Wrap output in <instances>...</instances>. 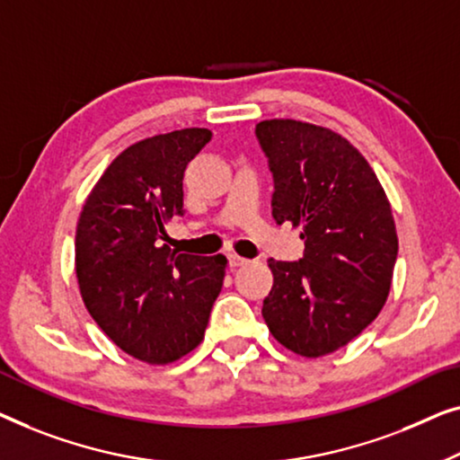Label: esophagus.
Wrapping results in <instances>:
<instances>
[{
  "label": "esophagus",
  "instance_id": "1",
  "mask_svg": "<svg viewBox=\"0 0 460 460\" xmlns=\"http://www.w3.org/2000/svg\"><path fill=\"white\" fill-rule=\"evenodd\" d=\"M229 258V267L231 269H237V267H243V264H248V258H243V256H239V254H231L227 256Z\"/></svg>",
  "mask_w": 460,
  "mask_h": 460
}]
</instances>
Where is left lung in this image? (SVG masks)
<instances>
[{"instance_id":"1","label":"left lung","mask_w":460,"mask_h":460,"mask_svg":"<svg viewBox=\"0 0 460 460\" xmlns=\"http://www.w3.org/2000/svg\"><path fill=\"white\" fill-rule=\"evenodd\" d=\"M256 139L273 172V218L300 225L304 239L300 261H269L264 323L288 350L325 357L373 323L390 294V202L362 154L332 128L273 119L258 122Z\"/></svg>"}]
</instances>
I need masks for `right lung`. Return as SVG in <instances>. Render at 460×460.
Segmentation results:
<instances>
[{"instance_id": "right-lung-1", "label": "right lung", "mask_w": 460, "mask_h": 460, "mask_svg": "<svg viewBox=\"0 0 460 460\" xmlns=\"http://www.w3.org/2000/svg\"><path fill=\"white\" fill-rule=\"evenodd\" d=\"M212 139L181 128L137 141L112 160L76 225L83 302L102 332L131 357L164 365L204 340L227 258L177 254L160 239L183 215V172Z\"/></svg>"}]
</instances>
